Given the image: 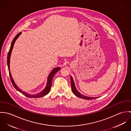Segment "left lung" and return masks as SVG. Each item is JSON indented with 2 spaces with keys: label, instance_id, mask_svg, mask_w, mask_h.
Here are the masks:
<instances>
[{
  "label": "left lung",
  "instance_id": "8db88e82",
  "mask_svg": "<svg viewBox=\"0 0 131 131\" xmlns=\"http://www.w3.org/2000/svg\"><path fill=\"white\" fill-rule=\"evenodd\" d=\"M71 87H72V91L73 92V93L75 94V96L79 97V98L84 99H87V100H92L94 99H96L97 98H98V97H88V96H84V95L80 93L76 89L75 86V83L73 80V79L72 78V77L71 76Z\"/></svg>",
  "mask_w": 131,
  "mask_h": 131
}]
</instances>
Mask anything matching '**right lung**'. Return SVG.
<instances>
[{"label": "right lung", "instance_id": "obj_1", "mask_svg": "<svg viewBox=\"0 0 131 131\" xmlns=\"http://www.w3.org/2000/svg\"><path fill=\"white\" fill-rule=\"evenodd\" d=\"M21 32H19V33H18L16 36V37L14 38V39H13V41H12V44H11V46H10V49H9V50L8 51V54H7V66H8V71H9V76H10V80H11V82L13 85V86H14V87L18 90L19 91V92H20L21 93L24 94V95L26 96L27 97H30V98H39V97H41L42 96H44L46 95H47V94L48 93L50 90V88H51V85H52V79L53 78V77L54 75L56 74V73L60 70V68L58 67V68H56L55 69H54L49 74V75L48 77V78H47V85H46V86L45 87V88L42 91H41V92H40L39 93L37 94H29L23 91H21V90H20V89H19L18 88V87L15 84V82L12 78V76L10 74V70H9V64H10V56H11V53H12V51L13 50V47H14V45L15 44V42L16 41V40L17 39V38L19 37V36L21 34Z\"/></svg>", "mask_w": 131, "mask_h": 131}]
</instances>
